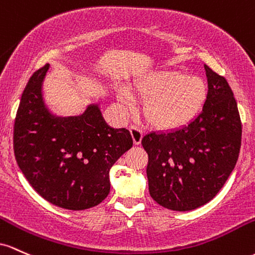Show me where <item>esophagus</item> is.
<instances>
[{
    "instance_id": "34e87169",
    "label": "esophagus",
    "mask_w": 255,
    "mask_h": 255,
    "mask_svg": "<svg viewBox=\"0 0 255 255\" xmlns=\"http://www.w3.org/2000/svg\"><path fill=\"white\" fill-rule=\"evenodd\" d=\"M130 132H131V136H132L133 143H135V144H139L142 141V137H143L142 128L139 127H137V125H132V127L130 128Z\"/></svg>"
}]
</instances>
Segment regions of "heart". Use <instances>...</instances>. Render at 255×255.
<instances>
[{
	"label": "heart",
	"mask_w": 255,
	"mask_h": 255,
	"mask_svg": "<svg viewBox=\"0 0 255 255\" xmlns=\"http://www.w3.org/2000/svg\"><path fill=\"white\" fill-rule=\"evenodd\" d=\"M135 90L144 97V117L156 128H176L189 123L199 113L207 96V85L200 77L178 70H162L142 77ZM119 99L130 105V90L120 89Z\"/></svg>",
	"instance_id": "1"
}]
</instances>
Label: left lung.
I'll list each match as a JSON object with an SVG mask.
<instances>
[{"label":"left lung","instance_id":"obj_1","mask_svg":"<svg viewBox=\"0 0 255 255\" xmlns=\"http://www.w3.org/2000/svg\"><path fill=\"white\" fill-rule=\"evenodd\" d=\"M208 91L202 112L188 125L142 138L149 194L162 207L191 211L207 204L233 172L242 124L224 77L205 65Z\"/></svg>","mask_w":255,"mask_h":255}]
</instances>
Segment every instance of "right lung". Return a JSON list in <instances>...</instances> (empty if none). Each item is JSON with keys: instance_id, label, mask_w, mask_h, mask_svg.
Returning <instances> with one entry per match:
<instances>
[{"instance_id": "right-lung-1", "label": "right lung", "mask_w": 255, "mask_h": 255, "mask_svg": "<svg viewBox=\"0 0 255 255\" xmlns=\"http://www.w3.org/2000/svg\"><path fill=\"white\" fill-rule=\"evenodd\" d=\"M49 65L31 76L14 122V154L31 187L50 204L82 211L101 204L110 170L133 141L127 128L105 122L99 105L82 116L56 117L45 107L42 84Z\"/></svg>"}]
</instances>
